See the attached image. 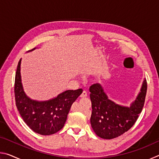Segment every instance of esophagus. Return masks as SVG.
<instances>
[{
	"label": "esophagus",
	"instance_id": "obj_1",
	"mask_svg": "<svg viewBox=\"0 0 159 159\" xmlns=\"http://www.w3.org/2000/svg\"><path fill=\"white\" fill-rule=\"evenodd\" d=\"M88 94L87 92H86L85 90H83V93L80 94V98H85V97H87Z\"/></svg>",
	"mask_w": 159,
	"mask_h": 159
}]
</instances>
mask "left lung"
<instances>
[{"label":"left lung","instance_id":"obj_1","mask_svg":"<svg viewBox=\"0 0 159 159\" xmlns=\"http://www.w3.org/2000/svg\"><path fill=\"white\" fill-rule=\"evenodd\" d=\"M147 90V80L144 79L136 99L128 107L110 100L99 83L91 85L90 98L93 111L90 123L97 135L111 139L130 130L143 108Z\"/></svg>","mask_w":159,"mask_h":159}]
</instances>
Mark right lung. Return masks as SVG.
Here are the masks:
<instances>
[{
	"mask_svg": "<svg viewBox=\"0 0 159 159\" xmlns=\"http://www.w3.org/2000/svg\"><path fill=\"white\" fill-rule=\"evenodd\" d=\"M35 48L30 51L34 50ZM21 60L19 61L15 80L16 106L24 121L32 130L42 135H50L64 127L72 104L83 90H69L48 101L33 100L26 96L21 84Z\"/></svg>",
	"mask_w": 159,
	"mask_h": 159,
	"instance_id": "add662e5",
	"label": "right lung"
}]
</instances>
